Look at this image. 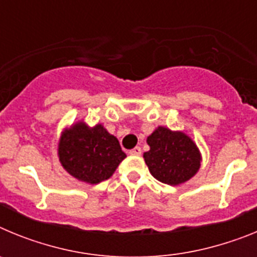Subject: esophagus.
<instances>
[{"instance_id":"obj_1","label":"esophagus","mask_w":257,"mask_h":257,"mask_svg":"<svg viewBox=\"0 0 257 257\" xmlns=\"http://www.w3.org/2000/svg\"><path fill=\"white\" fill-rule=\"evenodd\" d=\"M128 153H130L131 156H140V154H142V148H140V147H135V148L131 149Z\"/></svg>"}]
</instances>
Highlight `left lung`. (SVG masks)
Listing matches in <instances>:
<instances>
[{
  "label": "left lung",
  "mask_w": 257,
  "mask_h": 257,
  "mask_svg": "<svg viewBox=\"0 0 257 257\" xmlns=\"http://www.w3.org/2000/svg\"><path fill=\"white\" fill-rule=\"evenodd\" d=\"M147 143L151 147L144 153L149 171L161 183L179 185L197 174L201 166V153L189 136L160 126Z\"/></svg>",
  "instance_id": "1"
}]
</instances>
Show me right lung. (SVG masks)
Masks as SVG:
<instances>
[{
    "label": "right lung",
    "instance_id": "obj_1",
    "mask_svg": "<svg viewBox=\"0 0 257 257\" xmlns=\"http://www.w3.org/2000/svg\"><path fill=\"white\" fill-rule=\"evenodd\" d=\"M126 158L117 138L103 124L88 127L78 122L63 133L59 142V160L73 178L97 184L113 175Z\"/></svg>",
    "mask_w": 257,
    "mask_h": 257
}]
</instances>
